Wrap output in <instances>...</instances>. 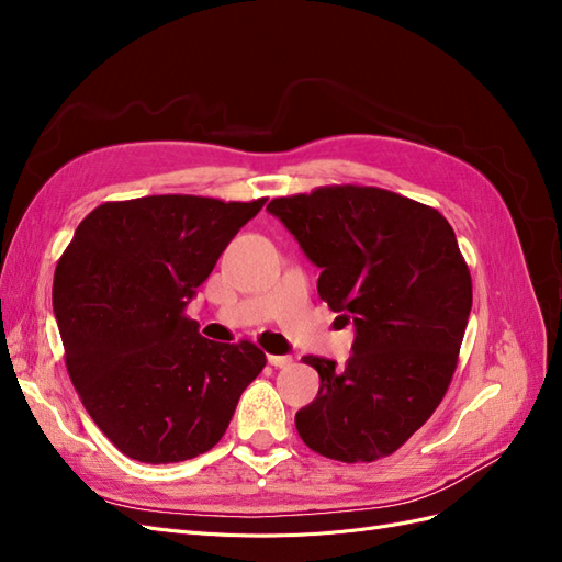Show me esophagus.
<instances>
[{
    "label": "esophagus",
    "mask_w": 562,
    "mask_h": 562,
    "mask_svg": "<svg viewBox=\"0 0 562 562\" xmlns=\"http://www.w3.org/2000/svg\"><path fill=\"white\" fill-rule=\"evenodd\" d=\"M267 363H269V366H274V368H285V366H291V363H293V359H291V356H277V353H269V356H267Z\"/></svg>",
    "instance_id": "obj_1"
}]
</instances>
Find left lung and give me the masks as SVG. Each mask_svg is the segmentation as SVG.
Masks as SVG:
<instances>
[{
	"mask_svg": "<svg viewBox=\"0 0 562 562\" xmlns=\"http://www.w3.org/2000/svg\"><path fill=\"white\" fill-rule=\"evenodd\" d=\"M321 269L318 295L353 326L345 366L318 370L300 438L337 462L398 450L443 401L471 312V277L438 211L378 187H321L267 206Z\"/></svg>",
	"mask_w": 562,
	"mask_h": 562,
	"instance_id": "left-lung-1",
	"label": "left lung"
}]
</instances>
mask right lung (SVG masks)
<instances>
[{
  "label": "right lung",
  "instance_id": "add662e5",
  "mask_svg": "<svg viewBox=\"0 0 562 562\" xmlns=\"http://www.w3.org/2000/svg\"><path fill=\"white\" fill-rule=\"evenodd\" d=\"M267 199L143 196L81 220L54 279L77 394L112 443L145 464L209 452L267 359L201 337L184 310Z\"/></svg>",
  "mask_w": 562,
  "mask_h": 562
}]
</instances>
